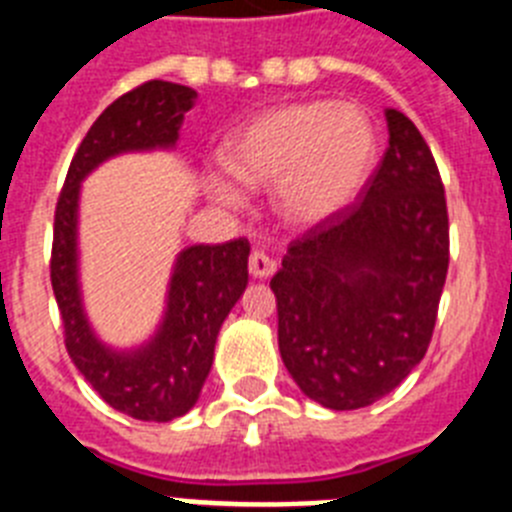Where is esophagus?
<instances>
[{
    "label": "esophagus",
    "instance_id": "obj_1",
    "mask_svg": "<svg viewBox=\"0 0 512 512\" xmlns=\"http://www.w3.org/2000/svg\"><path fill=\"white\" fill-rule=\"evenodd\" d=\"M248 271H251V277L266 279V277H271L274 271H277V261L271 259L269 253L253 251L251 259H248Z\"/></svg>",
    "mask_w": 512,
    "mask_h": 512
}]
</instances>
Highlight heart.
I'll return each instance as SVG.
<instances>
[{
    "label": "heart",
    "instance_id": "b5f03b06",
    "mask_svg": "<svg viewBox=\"0 0 512 512\" xmlns=\"http://www.w3.org/2000/svg\"><path fill=\"white\" fill-rule=\"evenodd\" d=\"M379 135L372 115L351 102H300L246 122L225 143V166L248 187H271L284 223L312 228L346 210L372 176ZM220 205L241 207L243 192L210 179Z\"/></svg>",
    "mask_w": 512,
    "mask_h": 512
}]
</instances>
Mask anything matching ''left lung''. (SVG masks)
I'll return each instance as SVG.
<instances>
[{
	"label": "left lung",
	"mask_w": 512,
	"mask_h": 512,
	"mask_svg": "<svg viewBox=\"0 0 512 512\" xmlns=\"http://www.w3.org/2000/svg\"><path fill=\"white\" fill-rule=\"evenodd\" d=\"M390 148L361 200L307 230L271 279L279 354L310 400L359 410L428 351L449 271V215L413 120L384 110Z\"/></svg>",
	"instance_id": "obj_1"
}]
</instances>
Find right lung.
Instances as JSON below:
<instances>
[{
    "label": "right lung",
    "mask_w": 512,
    "mask_h": 512,
    "mask_svg": "<svg viewBox=\"0 0 512 512\" xmlns=\"http://www.w3.org/2000/svg\"><path fill=\"white\" fill-rule=\"evenodd\" d=\"M197 92L171 81H148L122 94L97 117L66 174L53 225L51 282L61 310L66 351L110 408L148 423L182 418L200 400L220 325L248 284V241L187 246L166 289L164 318L133 348L104 343L84 310L79 282L81 182L122 153L171 151Z\"/></svg>",
    "instance_id": "1"
}]
</instances>
